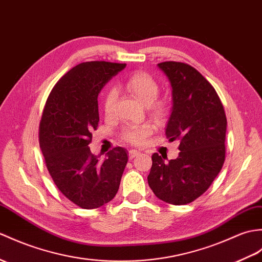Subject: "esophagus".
Segmentation results:
<instances>
[{"label": "esophagus", "mask_w": 262, "mask_h": 262, "mask_svg": "<svg viewBox=\"0 0 262 262\" xmlns=\"http://www.w3.org/2000/svg\"><path fill=\"white\" fill-rule=\"evenodd\" d=\"M139 154H141V151H139V150H136V149H130V150L128 151L129 160L135 159V157H137Z\"/></svg>", "instance_id": "34e87169"}]
</instances>
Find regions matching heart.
Returning <instances> with one entry per match:
<instances>
[{
  "mask_svg": "<svg viewBox=\"0 0 262 262\" xmlns=\"http://www.w3.org/2000/svg\"><path fill=\"white\" fill-rule=\"evenodd\" d=\"M126 89L149 109L151 116L159 120H163L168 115V105L165 99H159L160 83L156 79L145 71H136L132 74L125 83ZM116 91L109 90L105 100H103V111L107 116L112 114L114 103L116 101ZM153 133V126L150 124H143L138 126H130L123 133V138L127 143L133 145H142L145 143L150 134Z\"/></svg>",
  "mask_w": 262,
  "mask_h": 262,
  "instance_id": "obj_1",
  "label": "heart"
}]
</instances>
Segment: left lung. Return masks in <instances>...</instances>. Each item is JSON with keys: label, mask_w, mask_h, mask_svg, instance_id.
<instances>
[{"label": "left lung", "mask_w": 262, "mask_h": 262, "mask_svg": "<svg viewBox=\"0 0 262 262\" xmlns=\"http://www.w3.org/2000/svg\"><path fill=\"white\" fill-rule=\"evenodd\" d=\"M173 89L166 127L169 141H180L179 157L165 162L154 153L148 185L164 202L183 205L208 190L226 160L227 117L213 86L184 62L159 63Z\"/></svg>", "instance_id": "1"}]
</instances>
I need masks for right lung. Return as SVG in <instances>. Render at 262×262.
<instances>
[{"instance_id":"obj_1","label":"right lung","mask_w":262,"mask_h":262,"mask_svg":"<svg viewBox=\"0 0 262 262\" xmlns=\"http://www.w3.org/2000/svg\"><path fill=\"white\" fill-rule=\"evenodd\" d=\"M125 67L107 61L77 64L54 84L42 112L39 143L49 174L81 209L99 208L115 198L128 161L119 146L101 162L88 146L98 128V94Z\"/></svg>"}]
</instances>
